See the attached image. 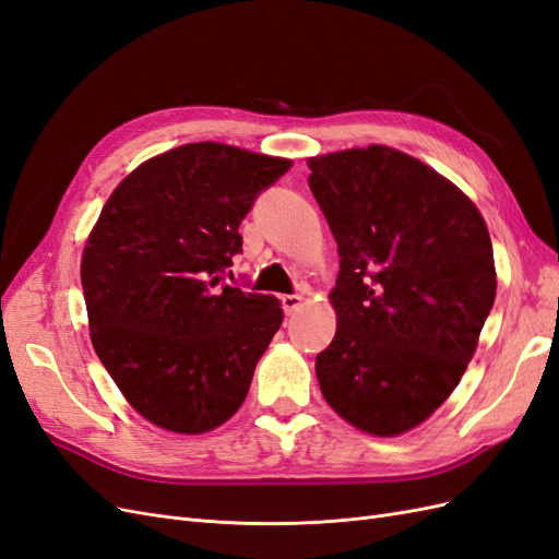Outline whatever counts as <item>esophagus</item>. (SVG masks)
Segmentation results:
<instances>
[{
  "label": "esophagus",
  "mask_w": 559,
  "mask_h": 559,
  "mask_svg": "<svg viewBox=\"0 0 559 559\" xmlns=\"http://www.w3.org/2000/svg\"><path fill=\"white\" fill-rule=\"evenodd\" d=\"M280 300H282V310H284L286 314H294V312L300 308V302H302V298H300L298 294H286V296H282Z\"/></svg>",
  "instance_id": "obj_1"
}]
</instances>
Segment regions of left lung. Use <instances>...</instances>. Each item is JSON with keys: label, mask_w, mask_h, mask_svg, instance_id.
<instances>
[{"label": "left lung", "mask_w": 559, "mask_h": 559, "mask_svg": "<svg viewBox=\"0 0 559 559\" xmlns=\"http://www.w3.org/2000/svg\"><path fill=\"white\" fill-rule=\"evenodd\" d=\"M341 253L337 329L317 354L331 408L376 436L425 421L460 384L495 306L492 240L476 205L389 146L308 160Z\"/></svg>", "instance_id": "1"}]
</instances>
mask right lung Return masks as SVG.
I'll return each instance as SVG.
<instances>
[{
	"mask_svg": "<svg viewBox=\"0 0 559 559\" xmlns=\"http://www.w3.org/2000/svg\"><path fill=\"white\" fill-rule=\"evenodd\" d=\"M292 160L216 142L140 165L107 200L81 259L91 341L156 427L202 433L238 413L282 324L273 296L226 284L240 224Z\"/></svg>",
	"mask_w": 559,
	"mask_h": 559,
	"instance_id": "obj_1",
	"label": "right lung"
}]
</instances>
